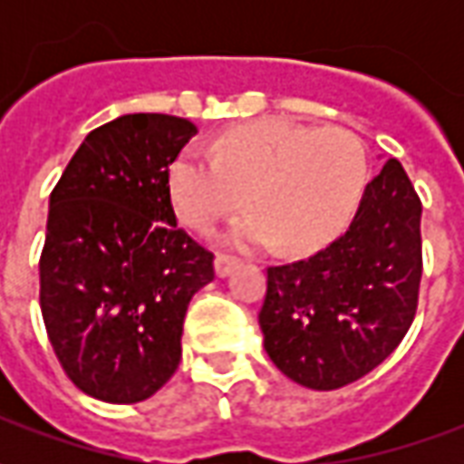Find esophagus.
Returning <instances> with one entry per match:
<instances>
[{
    "mask_svg": "<svg viewBox=\"0 0 464 464\" xmlns=\"http://www.w3.org/2000/svg\"><path fill=\"white\" fill-rule=\"evenodd\" d=\"M238 266V258H233V256H226V253H218L216 256V276L218 278H226V276H231V271Z\"/></svg>",
    "mask_w": 464,
    "mask_h": 464,
    "instance_id": "34e87169",
    "label": "esophagus"
}]
</instances>
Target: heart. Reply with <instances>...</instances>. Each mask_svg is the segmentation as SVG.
Returning <instances> with one entry per match:
<instances>
[{
  "mask_svg": "<svg viewBox=\"0 0 464 464\" xmlns=\"http://www.w3.org/2000/svg\"><path fill=\"white\" fill-rule=\"evenodd\" d=\"M365 181V153L345 129H305L258 121L233 129L211 153L186 149L169 166V193L179 218L208 231L241 208L226 243L251 251L278 238L308 251L331 238L355 208Z\"/></svg>",
  "mask_w": 464,
  "mask_h": 464,
  "instance_id": "1",
  "label": "heart"
}]
</instances>
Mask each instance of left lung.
<instances>
[{
    "label": "left lung",
    "instance_id": "left-lung-1",
    "mask_svg": "<svg viewBox=\"0 0 464 464\" xmlns=\"http://www.w3.org/2000/svg\"><path fill=\"white\" fill-rule=\"evenodd\" d=\"M422 203L398 159L365 186L353 221L303 261L268 268L263 345L285 378L338 390L378 368L412 325Z\"/></svg>",
    "mask_w": 464,
    "mask_h": 464
}]
</instances>
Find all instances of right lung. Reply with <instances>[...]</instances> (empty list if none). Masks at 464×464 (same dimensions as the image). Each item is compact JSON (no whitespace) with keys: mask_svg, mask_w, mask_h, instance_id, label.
I'll return each instance as SVG.
<instances>
[{"mask_svg":"<svg viewBox=\"0 0 464 464\" xmlns=\"http://www.w3.org/2000/svg\"><path fill=\"white\" fill-rule=\"evenodd\" d=\"M196 131L179 116H119L86 136L49 196L46 335L96 400L141 402L169 382L186 308L213 281V253L179 228L169 193V166Z\"/></svg>","mask_w":464,"mask_h":464,"instance_id":"1","label":"right lung"}]
</instances>
